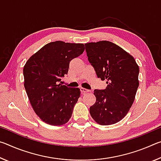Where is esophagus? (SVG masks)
I'll use <instances>...</instances> for the list:
<instances>
[{
	"instance_id": "obj_1",
	"label": "esophagus",
	"mask_w": 161,
	"mask_h": 161,
	"mask_svg": "<svg viewBox=\"0 0 161 161\" xmlns=\"http://www.w3.org/2000/svg\"><path fill=\"white\" fill-rule=\"evenodd\" d=\"M80 90H81V92H82V93H87V92H89V91H90V90H89V89H87L83 88V87H81Z\"/></svg>"
}]
</instances>
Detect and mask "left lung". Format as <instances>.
<instances>
[{"label":"left lung","mask_w":161,"mask_h":161,"mask_svg":"<svg viewBox=\"0 0 161 161\" xmlns=\"http://www.w3.org/2000/svg\"><path fill=\"white\" fill-rule=\"evenodd\" d=\"M85 47L97 77L107 84L105 89L94 91L96 102L89 112L100 125L114 124L124 118L134 102L139 67L129 53L111 42H89Z\"/></svg>","instance_id":"1"}]
</instances>
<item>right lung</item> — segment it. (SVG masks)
<instances>
[{"label": "right lung", "instance_id": "right-lung-1", "mask_svg": "<svg viewBox=\"0 0 161 161\" xmlns=\"http://www.w3.org/2000/svg\"><path fill=\"white\" fill-rule=\"evenodd\" d=\"M82 43L55 41L32 55L23 68L24 86L35 114L52 126L69 121L80 89L62 85L69 62L84 51Z\"/></svg>", "mask_w": 161, "mask_h": 161}]
</instances>
